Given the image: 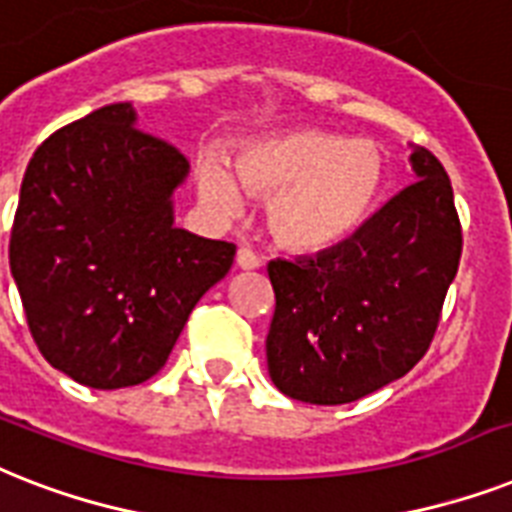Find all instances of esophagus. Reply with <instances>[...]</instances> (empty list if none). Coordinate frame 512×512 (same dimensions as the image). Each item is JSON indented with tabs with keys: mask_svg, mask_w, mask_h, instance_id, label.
Returning a JSON list of instances; mask_svg holds the SVG:
<instances>
[{
	"mask_svg": "<svg viewBox=\"0 0 512 512\" xmlns=\"http://www.w3.org/2000/svg\"><path fill=\"white\" fill-rule=\"evenodd\" d=\"M235 261H237V267H240V269H259L261 267L259 256H256L251 248H245V245H243V248H237Z\"/></svg>",
	"mask_w": 512,
	"mask_h": 512,
	"instance_id": "1",
	"label": "esophagus"
}]
</instances>
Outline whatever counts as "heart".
Instances as JSON below:
<instances>
[{"label": "heart", "instance_id": "1", "mask_svg": "<svg viewBox=\"0 0 512 512\" xmlns=\"http://www.w3.org/2000/svg\"><path fill=\"white\" fill-rule=\"evenodd\" d=\"M386 182V161L370 140L322 129H290L248 140L232 169L200 155L195 185L203 206L222 219L245 211V192L267 200V227L290 251L333 248L359 230Z\"/></svg>", "mask_w": 512, "mask_h": 512}]
</instances>
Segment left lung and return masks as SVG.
<instances>
[{
    "label": "left lung",
    "instance_id": "left-lung-1",
    "mask_svg": "<svg viewBox=\"0 0 512 512\" xmlns=\"http://www.w3.org/2000/svg\"><path fill=\"white\" fill-rule=\"evenodd\" d=\"M418 182L349 240L269 261L275 317L269 378L309 404H349L394 383L425 357L457 275L463 227L439 158L415 147Z\"/></svg>",
    "mask_w": 512,
    "mask_h": 512
}]
</instances>
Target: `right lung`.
<instances>
[{
    "label": "right lung",
    "mask_w": 512,
    "mask_h": 512,
    "mask_svg": "<svg viewBox=\"0 0 512 512\" xmlns=\"http://www.w3.org/2000/svg\"><path fill=\"white\" fill-rule=\"evenodd\" d=\"M190 163L137 129L132 102L94 110L36 147L20 185L10 272L42 357L81 386L161 370L235 245L174 227Z\"/></svg>",
    "instance_id": "right-lung-1"
}]
</instances>
